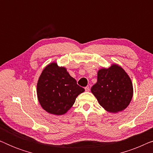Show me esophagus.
<instances>
[{"label":"esophagus","mask_w":153,"mask_h":153,"mask_svg":"<svg viewBox=\"0 0 153 153\" xmlns=\"http://www.w3.org/2000/svg\"><path fill=\"white\" fill-rule=\"evenodd\" d=\"M85 91H86V92H89V91H90V88H89V86L85 87Z\"/></svg>","instance_id":"obj_1"}]
</instances>
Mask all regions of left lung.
Masks as SVG:
<instances>
[{
  "label": "left lung",
  "mask_w": 153,
  "mask_h": 153,
  "mask_svg": "<svg viewBox=\"0 0 153 153\" xmlns=\"http://www.w3.org/2000/svg\"><path fill=\"white\" fill-rule=\"evenodd\" d=\"M91 92L106 111L118 113L125 110L133 97V85L127 72L117 64L97 72V81Z\"/></svg>",
  "instance_id": "8db88e82"
}]
</instances>
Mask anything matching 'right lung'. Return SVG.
<instances>
[{
	"mask_svg": "<svg viewBox=\"0 0 153 153\" xmlns=\"http://www.w3.org/2000/svg\"><path fill=\"white\" fill-rule=\"evenodd\" d=\"M84 88L76 84L64 67L53 62L44 69L37 84V99L49 114L60 116L70 110Z\"/></svg>",
	"mask_w": 153,
	"mask_h": 153,
	"instance_id": "1",
	"label": "right lung"
}]
</instances>
